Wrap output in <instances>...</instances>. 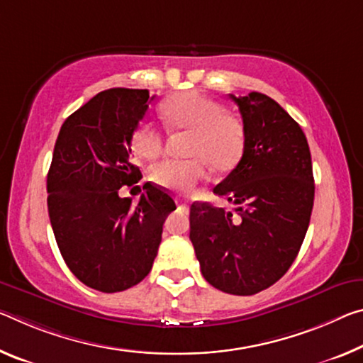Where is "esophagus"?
I'll return each mask as SVG.
<instances>
[{
	"label": "esophagus",
	"instance_id": "34e87169",
	"mask_svg": "<svg viewBox=\"0 0 363 363\" xmlns=\"http://www.w3.org/2000/svg\"><path fill=\"white\" fill-rule=\"evenodd\" d=\"M179 208H182V210H189V203H186V202H179Z\"/></svg>",
	"mask_w": 363,
	"mask_h": 363
}]
</instances>
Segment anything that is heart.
Masks as SVG:
<instances>
[{
  "label": "heart",
  "instance_id": "1",
  "mask_svg": "<svg viewBox=\"0 0 363 363\" xmlns=\"http://www.w3.org/2000/svg\"><path fill=\"white\" fill-rule=\"evenodd\" d=\"M160 111L172 132L189 134L186 153L192 158L155 164L150 177L157 186L186 192L205 179L208 164L216 171H229L242 158L244 125L221 103L199 91H182L161 103ZM163 145V134L152 123H142L132 137L135 153L148 160L157 158Z\"/></svg>",
  "mask_w": 363,
  "mask_h": 363
}]
</instances>
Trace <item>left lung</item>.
I'll use <instances>...</instances> for the list:
<instances>
[{
  "label": "left lung",
  "instance_id": "8db88e82",
  "mask_svg": "<svg viewBox=\"0 0 363 363\" xmlns=\"http://www.w3.org/2000/svg\"><path fill=\"white\" fill-rule=\"evenodd\" d=\"M229 96L242 116L245 150L213 192L239 218L194 202L189 238L213 287L252 296L283 278L301 250L315 197L312 157L301 125L273 99Z\"/></svg>",
  "mask_w": 363,
  "mask_h": 363
}]
</instances>
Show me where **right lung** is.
Instances as JSON below:
<instances>
[{
  "mask_svg": "<svg viewBox=\"0 0 363 363\" xmlns=\"http://www.w3.org/2000/svg\"><path fill=\"white\" fill-rule=\"evenodd\" d=\"M148 90L100 91L61 125L47 177L48 215L67 268L85 286L121 292L150 273L164 220L176 203L145 184L137 203L119 197L142 172L130 142L145 116Z\"/></svg>",
  "mask_w": 363,
  "mask_h": 363,
  "instance_id": "add662e5",
  "label": "right lung"
}]
</instances>
